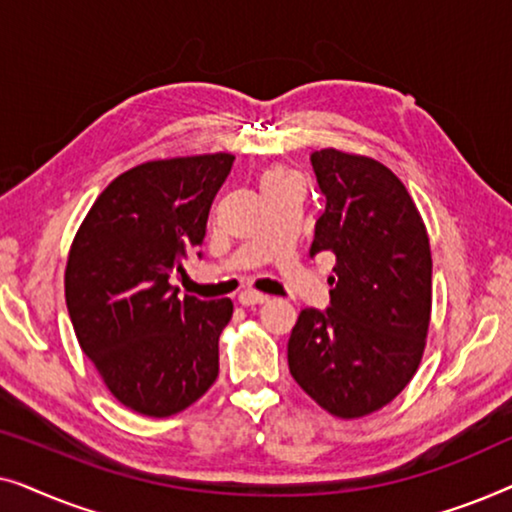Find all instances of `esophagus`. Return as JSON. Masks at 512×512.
I'll return each mask as SVG.
<instances>
[{
  "label": "esophagus",
  "instance_id": "obj_1",
  "mask_svg": "<svg viewBox=\"0 0 512 512\" xmlns=\"http://www.w3.org/2000/svg\"><path fill=\"white\" fill-rule=\"evenodd\" d=\"M237 300H240V305L244 307H254V305H263L268 303V296L265 293H258V291H242L240 296H237Z\"/></svg>",
  "mask_w": 512,
  "mask_h": 512
}]
</instances>
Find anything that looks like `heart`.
Masks as SVG:
<instances>
[{"label": "heart", "mask_w": 512, "mask_h": 512, "mask_svg": "<svg viewBox=\"0 0 512 512\" xmlns=\"http://www.w3.org/2000/svg\"><path fill=\"white\" fill-rule=\"evenodd\" d=\"M277 174H282V172H272V174H270V177H277Z\"/></svg>", "instance_id": "heart-1"}]
</instances>
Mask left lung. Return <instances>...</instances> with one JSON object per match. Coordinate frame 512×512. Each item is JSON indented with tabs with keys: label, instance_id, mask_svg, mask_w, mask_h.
I'll return each mask as SVG.
<instances>
[{
	"label": "left lung",
	"instance_id": "8db88e82",
	"mask_svg": "<svg viewBox=\"0 0 512 512\" xmlns=\"http://www.w3.org/2000/svg\"><path fill=\"white\" fill-rule=\"evenodd\" d=\"M324 214L310 254L331 251V305L300 312L289 370L335 417L384 408L422 361L431 319V249L410 193L389 167L321 149L310 156Z\"/></svg>",
	"mask_w": 512,
	"mask_h": 512
}]
</instances>
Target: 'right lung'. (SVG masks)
<instances>
[{
    "mask_svg": "<svg viewBox=\"0 0 512 512\" xmlns=\"http://www.w3.org/2000/svg\"><path fill=\"white\" fill-rule=\"evenodd\" d=\"M233 160L212 153L132 167L100 193L69 249L76 338L111 394L139 415H177L219 377L233 303L181 298L170 277L202 256L209 207Z\"/></svg>",
    "mask_w": 512,
    "mask_h": 512,
    "instance_id": "right-lung-1",
    "label": "right lung"
}]
</instances>
